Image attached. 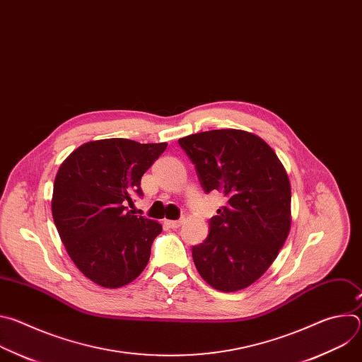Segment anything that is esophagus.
<instances>
[{"instance_id":"obj_1","label":"esophagus","mask_w":362,"mask_h":362,"mask_svg":"<svg viewBox=\"0 0 362 362\" xmlns=\"http://www.w3.org/2000/svg\"><path fill=\"white\" fill-rule=\"evenodd\" d=\"M166 225L172 229H177L182 225V221H166Z\"/></svg>"}]
</instances>
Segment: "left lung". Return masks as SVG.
Masks as SVG:
<instances>
[{"label":"left lung","mask_w":362,"mask_h":362,"mask_svg":"<svg viewBox=\"0 0 362 362\" xmlns=\"http://www.w3.org/2000/svg\"><path fill=\"white\" fill-rule=\"evenodd\" d=\"M204 193L226 203L192 247L200 276L222 292L243 289L272 265L291 228V185L275 151L252 133L211 130L179 139Z\"/></svg>","instance_id":"1"}]
</instances>
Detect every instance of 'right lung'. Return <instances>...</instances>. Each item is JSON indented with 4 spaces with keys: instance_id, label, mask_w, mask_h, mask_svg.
<instances>
[{
    "instance_id": "add662e5",
    "label": "right lung",
    "mask_w": 362,
    "mask_h": 362,
    "mask_svg": "<svg viewBox=\"0 0 362 362\" xmlns=\"http://www.w3.org/2000/svg\"><path fill=\"white\" fill-rule=\"evenodd\" d=\"M166 143L129 139L88 141L60 166L53 219L76 267L94 284L120 288L146 268L162 225L127 209L143 196L140 180Z\"/></svg>"
}]
</instances>
